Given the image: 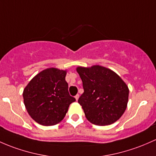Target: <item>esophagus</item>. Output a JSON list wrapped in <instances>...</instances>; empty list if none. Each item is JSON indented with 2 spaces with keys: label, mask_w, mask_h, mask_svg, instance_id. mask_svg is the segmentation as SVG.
I'll list each match as a JSON object with an SVG mask.
<instances>
[{
  "label": "esophagus",
  "mask_w": 156,
  "mask_h": 156,
  "mask_svg": "<svg viewBox=\"0 0 156 156\" xmlns=\"http://www.w3.org/2000/svg\"><path fill=\"white\" fill-rule=\"evenodd\" d=\"M75 99H76V101H78V98H79V95H78V94H77L76 96H75Z\"/></svg>",
  "instance_id": "esophagus-1"
}]
</instances>
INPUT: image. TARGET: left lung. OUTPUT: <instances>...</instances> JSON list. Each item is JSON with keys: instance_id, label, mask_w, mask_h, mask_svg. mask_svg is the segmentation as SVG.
<instances>
[{"instance_id": "8db88e82", "label": "left lung", "mask_w": 156, "mask_h": 156, "mask_svg": "<svg viewBox=\"0 0 156 156\" xmlns=\"http://www.w3.org/2000/svg\"><path fill=\"white\" fill-rule=\"evenodd\" d=\"M83 93L78 99L87 119L96 126L114 123L125 112L129 88L112 70L101 66L78 67Z\"/></svg>"}]
</instances>
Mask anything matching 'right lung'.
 <instances>
[{"instance_id":"1","label":"right lung","mask_w":156,"mask_h":156,"mask_svg":"<svg viewBox=\"0 0 156 156\" xmlns=\"http://www.w3.org/2000/svg\"><path fill=\"white\" fill-rule=\"evenodd\" d=\"M66 75L63 70L47 69L37 74L24 88V105L31 118L39 124L56 125L75 101L69 93Z\"/></svg>"}]
</instances>
